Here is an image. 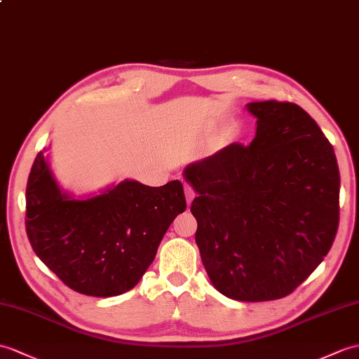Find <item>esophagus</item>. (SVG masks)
I'll use <instances>...</instances> for the list:
<instances>
[{
	"label": "esophagus",
	"instance_id": "1",
	"mask_svg": "<svg viewBox=\"0 0 359 359\" xmlns=\"http://www.w3.org/2000/svg\"><path fill=\"white\" fill-rule=\"evenodd\" d=\"M185 196H187V203L191 205V202H193L194 198V191L189 185H187V183H185Z\"/></svg>",
	"mask_w": 359,
	"mask_h": 359
}]
</instances>
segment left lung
Returning a JSON list of instances; mask_svg holds the SVG:
<instances>
[{
    "label": "left lung",
    "instance_id": "left-lung-1",
    "mask_svg": "<svg viewBox=\"0 0 359 359\" xmlns=\"http://www.w3.org/2000/svg\"><path fill=\"white\" fill-rule=\"evenodd\" d=\"M251 145L189 165L196 243L214 287L238 302L292 294L327 255L339 224L333 147L302 107L248 104Z\"/></svg>",
    "mask_w": 359,
    "mask_h": 359
}]
</instances>
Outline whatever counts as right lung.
Returning a JSON list of instances; mask_svg holds the SVG:
<instances>
[{
  "mask_svg": "<svg viewBox=\"0 0 359 359\" xmlns=\"http://www.w3.org/2000/svg\"><path fill=\"white\" fill-rule=\"evenodd\" d=\"M26 210L33 251L65 286L114 297L137 285L187 200L179 180L163 187L125 180L101 196L72 198L41 151L29 174Z\"/></svg>",
  "mask_w": 359,
  "mask_h": 359,
  "instance_id": "add662e5",
  "label": "right lung"
}]
</instances>
